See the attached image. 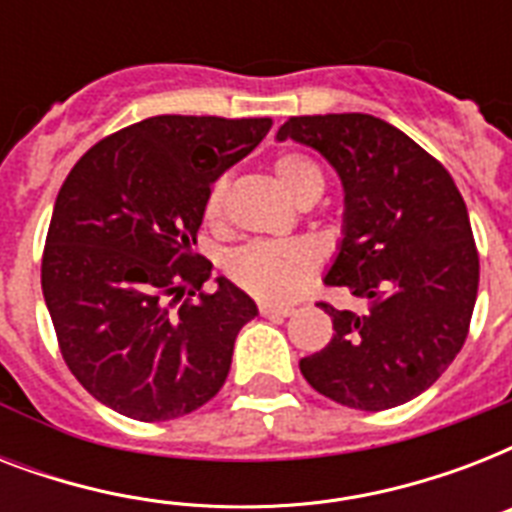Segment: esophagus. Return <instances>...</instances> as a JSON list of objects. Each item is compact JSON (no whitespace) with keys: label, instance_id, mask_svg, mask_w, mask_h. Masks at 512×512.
I'll list each match as a JSON object with an SVG mask.
<instances>
[{"label":"esophagus","instance_id":"34e87169","mask_svg":"<svg viewBox=\"0 0 512 512\" xmlns=\"http://www.w3.org/2000/svg\"><path fill=\"white\" fill-rule=\"evenodd\" d=\"M260 313H263V316H268V319H284V316H289V313H292V308H289V305L260 303Z\"/></svg>","mask_w":512,"mask_h":512}]
</instances>
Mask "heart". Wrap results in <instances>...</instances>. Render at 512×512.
<instances>
[{
    "label": "heart",
    "mask_w": 512,
    "mask_h": 512,
    "mask_svg": "<svg viewBox=\"0 0 512 512\" xmlns=\"http://www.w3.org/2000/svg\"><path fill=\"white\" fill-rule=\"evenodd\" d=\"M273 172L281 188L297 204H313L324 193V172L311 156L281 154L273 162ZM225 177L215 180L204 199V217L217 220L223 215ZM316 268V252L305 241H252L233 249L225 260V271L241 289H247L260 300L287 303L305 287Z\"/></svg>",
    "instance_id": "obj_1"
}]
</instances>
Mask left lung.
Returning <instances> with one entry per match:
<instances>
[{
  "label": "left lung",
  "mask_w": 512,
  "mask_h": 512,
  "mask_svg": "<svg viewBox=\"0 0 512 512\" xmlns=\"http://www.w3.org/2000/svg\"><path fill=\"white\" fill-rule=\"evenodd\" d=\"M287 138L316 148L340 175L345 225L324 281L366 300L364 313L319 303L335 335L300 372L350 409L406 404L468 337L478 252L462 193L444 164L377 116H292L276 132Z\"/></svg>",
  "instance_id": "1"
}]
</instances>
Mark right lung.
Instances as JSON below:
<instances>
[{
	"mask_svg": "<svg viewBox=\"0 0 512 512\" xmlns=\"http://www.w3.org/2000/svg\"><path fill=\"white\" fill-rule=\"evenodd\" d=\"M271 124L151 116L95 143L68 172L44 244L42 292L63 361L108 409L175 420L223 388L233 342L257 305L225 276L212 295L201 292L212 263L191 247L212 183Z\"/></svg>",
	"mask_w": 512,
	"mask_h": 512,
	"instance_id": "1",
	"label": "right lung"
}]
</instances>
